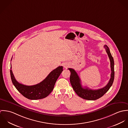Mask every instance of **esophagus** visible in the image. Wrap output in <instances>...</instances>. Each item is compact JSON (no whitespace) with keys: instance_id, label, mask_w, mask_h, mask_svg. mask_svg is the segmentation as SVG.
Segmentation results:
<instances>
[{"instance_id":"obj_1","label":"esophagus","mask_w":128,"mask_h":128,"mask_svg":"<svg viewBox=\"0 0 128 128\" xmlns=\"http://www.w3.org/2000/svg\"><path fill=\"white\" fill-rule=\"evenodd\" d=\"M69 66V64H64V68H68Z\"/></svg>"}]
</instances>
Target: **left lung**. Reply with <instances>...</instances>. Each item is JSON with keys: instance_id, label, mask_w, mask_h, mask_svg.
<instances>
[{"instance_id": "left-lung-1", "label": "left lung", "mask_w": 128, "mask_h": 128, "mask_svg": "<svg viewBox=\"0 0 128 128\" xmlns=\"http://www.w3.org/2000/svg\"><path fill=\"white\" fill-rule=\"evenodd\" d=\"M104 47L106 49V52L110 58V68L111 70L110 76L111 77L110 81L104 87L98 90H92L86 87L83 88L81 85V80L75 70L70 68H68V70H69L71 72L70 76V82L73 90L79 96L82 98L83 99L92 100H96L101 98L109 90L110 88L113 84L114 79V60L110 53L108 47L105 45Z\"/></svg>"}]
</instances>
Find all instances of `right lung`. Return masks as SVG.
Here are the masks:
<instances>
[{
    "label": "right lung",
    "instance_id": "add662e5",
    "mask_svg": "<svg viewBox=\"0 0 128 128\" xmlns=\"http://www.w3.org/2000/svg\"><path fill=\"white\" fill-rule=\"evenodd\" d=\"M10 68L11 78L14 86L23 96L32 100L47 96L53 91L56 80L63 70V67L60 66L52 71L40 83L32 86H26L18 83L16 80L11 70V64Z\"/></svg>",
    "mask_w": 128,
    "mask_h": 128
}]
</instances>
